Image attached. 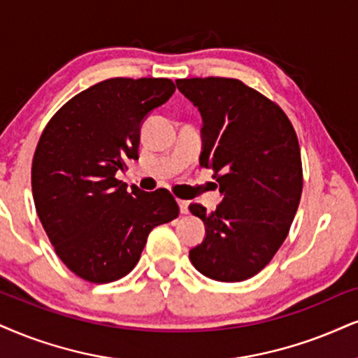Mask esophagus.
<instances>
[{
    "instance_id": "1",
    "label": "esophagus",
    "mask_w": 358,
    "mask_h": 358,
    "mask_svg": "<svg viewBox=\"0 0 358 358\" xmlns=\"http://www.w3.org/2000/svg\"><path fill=\"white\" fill-rule=\"evenodd\" d=\"M178 204H179L180 214H187V206H189V202H187V201H182V199H179V201H178Z\"/></svg>"
}]
</instances>
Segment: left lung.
Listing matches in <instances>:
<instances>
[{
    "instance_id": "8db88e82",
    "label": "left lung",
    "mask_w": 358,
    "mask_h": 358,
    "mask_svg": "<svg viewBox=\"0 0 358 358\" xmlns=\"http://www.w3.org/2000/svg\"><path fill=\"white\" fill-rule=\"evenodd\" d=\"M176 85L199 109L201 166L214 171L224 196L214 213L189 206L206 224V239L189 259L209 279H250L279 250L301 202L297 134L279 106L239 79L191 78Z\"/></svg>"
}]
</instances>
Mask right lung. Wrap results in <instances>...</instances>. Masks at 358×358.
I'll return each mask as SVG.
<instances>
[{
	"label": "right lung",
	"mask_w": 358,
	"mask_h": 358,
	"mask_svg": "<svg viewBox=\"0 0 358 358\" xmlns=\"http://www.w3.org/2000/svg\"><path fill=\"white\" fill-rule=\"evenodd\" d=\"M167 78H113L74 96L50 119L31 167L34 206L57 257L92 284L136 267L149 232L179 215L166 189L116 179L139 157L144 117L174 94Z\"/></svg>",
	"instance_id": "1"
}]
</instances>
